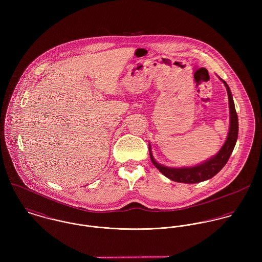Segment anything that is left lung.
I'll list each match as a JSON object with an SVG mask.
<instances>
[{
    "instance_id": "obj_1",
    "label": "left lung",
    "mask_w": 262,
    "mask_h": 262,
    "mask_svg": "<svg viewBox=\"0 0 262 262\" xmlns=\"http://www.w3.org/2000/svg\"><path fill=\"white\" fill-rule=\"evenodd\" d=\"M227 89L228 93V99H229V109H230V127H229V133L227 136V139L225 141L224 145L220 151L210 159L206 160L205 162L198 164L195 166H189V167H181V168H173V167H167L160 163H158L152 153L149 144L150 159L154 166L166 178L173 182L178 183H184V184H196L201 183L207 180L212 179L214 176H216L227 163L232 151L235 147L237 137H238V116L235 110L234 101L232 98L231 91L226 83V81L222 78H220Z\"/></svg>"
}]
</instances>
